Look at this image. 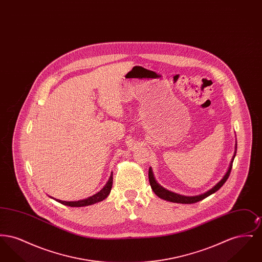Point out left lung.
Returning <instances> with one entry per match:
<instances>
[{"mask_svg":"<svg viewBox=\"0 0 262 262\" xmlns=\"http://www.w3.org/2000/svg\"><path fill=\"white\" fill-rule=\"evenodd\" d=\"M235 156H236V154L234 155L233 160H234ZM232 163H233V161H232ZM232 166H233V165L231 164V165H230V168H229V170H228V172H227V174H225L224 178H223L215 187H212L210 190L206 191L205 193H202V194L196 195V196H184V195L177 194V193L172 192V191H169L168 189H165V188L161 187L160 185H158L157 182L155 181V179H154V177H153V174H152L151 168H150L149 171H148L150 186H151L152 190L155 192V194H156L157 196H159L160 199H162V200H168V201H171V202H176V203H186V204L195 203V202H198V201H200V200L206 199L207 196L211 195L212 193L216 192L220 187H222V186L226 183V181L228 180L229 176H230L231 170H232Z\"/></svg>","mask_w":262,"mask_h":262,"instance_id":"left-lung-1","label":"left lung"}]
</instances>
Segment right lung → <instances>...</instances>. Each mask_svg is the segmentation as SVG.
Returning <instances> with one entry per match:
<instances>
[{
	"label": "right lung",
	"instance_id": "right-lung-1",
	"mask_svg": "<svg viewBox=\"0 0 262 262\" xmlns=\"http://www.w3.org/2000/svg\"><path fill=\"white\" fill-rule=\"evenodd\" d=\"M113 185V174L110 176V179L109 181L107 182V184L105 185V187H103L99 192H97L96 194L85 199V200H78V201H62V200H56V201L62 203L63 205H67V206H71V207H81V206H88V205H91V204H94L96 202H99L102 201L103 200H105L110 191H111V188H112ZM55 200V199H54Z\"/></svg>",
	"mask_w": 262,
	"mask_h": 262
}]
</instances>
